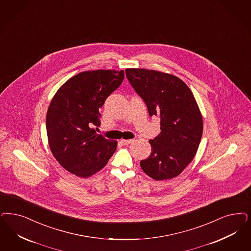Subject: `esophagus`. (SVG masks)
<instances>
[{"label": "esophagus", "mask_w": 251, "mask_h": 251, "mask_svg": "<svg viewBox=\"0 0 251 251\" xmlns=\"http://www.w3.org/2000/svg\"><path fill=\"white\" fill-rule=\"evenodd\" d=\"M133 141H134V140H125V139H122L121 141V143L122 145L127 146V145H130V144H131Z\"/></svg>", "instance_id": "obj_1"}]
</instances>
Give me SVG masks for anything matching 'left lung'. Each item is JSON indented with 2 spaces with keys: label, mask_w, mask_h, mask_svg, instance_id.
<instances>
[{
  "label": "left lung",
  "mask_w": 251,
  "mask_h": 251,
  "mask_svg": "<svg viewBox=\"0 0 251 251\" xmlns=\"http://www.w3.org/2000/svg\"><path fill=\"white\" fill-rule=\"evenodd\" d=\"M126 76L145 103L150 117L160 118V133L149 140L151 154L140 162L156 181L180 175L197 154L203 119L195 96L173 74L147 69H126Z\"/></svg>",
  "instance_id": "1"
}]
</instances>
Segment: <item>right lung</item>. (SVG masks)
Instances as JSON below:
<instances>
[{"mask_svg": "<svg viewBox=\"0 0 251 251\" xmlns=\"http://www.w3.org/2000/svg\"><path fill=\"white\" fill-rule=\"evenodd\" d=\"M124 71L97 69L80 72L57 90L46 114L52 156L69 173L87 178L102 170L118 142L97 134L99 109L121 85Z\"/></svg>", "mask_w": 251, "mask_h": 251, "instance_id": "right-lung-1", "label": "right lung"}]
</instances>
